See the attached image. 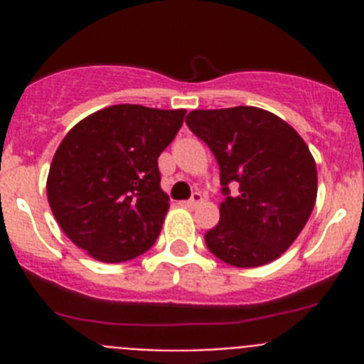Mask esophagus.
I'll use <instances>...</instances> for the list:
<instances>
[{
	"mask_svg": "<svg viewBox=\"0 0 364 364\" xmlns=\"http://www.w3.org/2000/svg\"><path fill=\"white\" fill-rule=\"evenodd\" d=\"M202 200H204V198H202V195L200 193H193V197L189 198L188 202H186V205H188V208H197L198 204H202Z\"/></svg>",
	"mask_w": 364,
	"mask_h": 364,
	"instance_id": "34e87169",
	"label": "esophagus"
}]
</instances>
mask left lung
<instances>
[{
    "label": "left lung",
    "mask_w": 364,
    "mask_h": 364,
    "mask_svg": "<svg viewBox=\"0 0 364 364\" xmlns=\"http://www.w3.org/2000/svg\"><path fill=\"white\" fill-rule=\"evenodd\" d=\"M220 167V220L205 246L226 264L257 268L279 259L306 226L317 167L297 131L259 107L197 109L186 118ZM240 188L233 198L229 184Z\"/></svg>",
    "instance_id": "8db88e82"
}]
</instances>
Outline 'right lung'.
<instances>
[{
  "label": "right lung",
  "instance_id": "obj_1",
  "mask_svg": "<svg viewBox=\"0 0 364 364\" xmlns=\"http://www.w3.org/2000/svg\"><path fill=\"white\" fill-rule=\"evenodd\" d=\"M184 109L120 104L65 134L47 176V198L63 233L102 262H124L154 244L169 210L159 156L184 124Z\"/></svg>",
  "mask_w": 364,
  "mask_h": 364
}]
</instances>
